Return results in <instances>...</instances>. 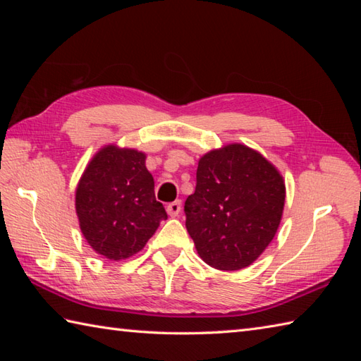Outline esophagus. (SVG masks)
<instances>
[{"label":"esophagus","instance_id":"esophagus-1","mask_svg":"<svg viewBox=\"0 0 361 361\" xmlns=\"http://www.w3.org/2000/svg\"><path fill=\"white\" fill-rule=\"evenodd\" d=\"M180 212H181V202L180 200H175V202L167 204V214L171 217H178Z\"/></svg>","mask_w":361,"mask_h":361}]
</instances>
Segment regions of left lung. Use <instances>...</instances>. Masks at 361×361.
Wrapping results in <instances>:
<instances>
[{
  "label": "left lung",
  "mask_w": 361,
  "mask_h": 361,
  "mask_svg": "<svg viewBox=\"0 0 361 361\" xmlns=\"http://www.w3.org/2000/svg\"><path fill=\"white\" fill-rule=\"evenodd\" d=\"M283 203L278 169L248 145L228 144L198 159L195 192L185 203L186 228L206 264L237 271L270 245Z\"/></svg>",
  "instance_id": "1"
}]
</instances>
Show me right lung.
Returning a JSON list of instances; mask_svg holds the SVG:
<instances>
[{"mask_svg":"<svg viewBox=\"0 0 361 361\" xmlns=\"http://www.w3.org/2000/svg\"><path fill=\"white\" fill-rule=\"evenodd\" d=\"M80 231L97 255L132 257L167 219L155 198V181L145 153L109 144L91 158L75 189Z\"/></svg>","mask_w":361,"mask_h":361,"instance_id":"right-lung-1","label":"right lung"}]
</instances>
